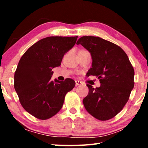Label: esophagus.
I'll return each mask as SVG.
<instances>
[{
    "instance_id": "obj_1",
    "label": "esophagus",
    "mask_w": 148,
    "mask_h": 148,
    "mask_svg": "<svg viewBox=\"0 0 148 148\" xmlns=\"http://www.w3.org/2000/svg\"><path fill=\"white\" fill-rule=\"evenodd\" d=\"M83 83L81 81H79V80H76V86H80Z\"/></svg>"
}]
</instances>
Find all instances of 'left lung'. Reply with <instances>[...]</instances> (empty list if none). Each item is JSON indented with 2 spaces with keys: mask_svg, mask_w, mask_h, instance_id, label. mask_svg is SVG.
<instances>
[{
  "mask_svg": "<svg viewBox=\"0 0 148 148\" xmlns=\"http://www.w3.org/2000/svg\"><path fill=\"white\" fill-rule=\"evenodd\" d=\"M91 53L89 76L99 79L101 86L87 84L89 93L83 100L87 112L101 121L113 118L129 101L134 86V71L126 53L117 45L100 37L82 36L77 40Z\"/></svg>",
  "mask_w": 148,
  "mask_h": 148,
  "instance_id": "obj_1",
  "label": "left lung"
}]
</instances>
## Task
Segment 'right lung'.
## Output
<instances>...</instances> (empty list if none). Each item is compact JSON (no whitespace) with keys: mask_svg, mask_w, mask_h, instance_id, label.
Masks as SVG:
<instances>
[{"mask_svg":"<svg viewBox=\"0 0 148 148\" xmlns=\"http://www.w3.org/2000/svg\"><path fill=\"white\" fill-rule=\"evenodd\" d=\"M77 36H49L27 50L14 74V88L21 106L39 119L51 118L60 111L65 95L76 83L71 78L59 82L51 77L64 55L72 48Z\"/></svg>","mask_w":148,"mask_h":148,"instance_id":"obj_1","label":"right lung"}]
</instances>
